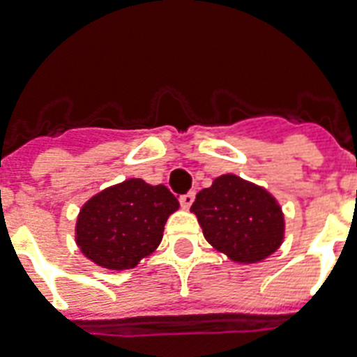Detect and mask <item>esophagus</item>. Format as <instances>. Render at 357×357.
Wrapping results in <instances>:
<instances>
[{"instance_id":"1","label":"esophagus","mask_w":357,"mask_h":357,"mask_svg":"<svg viewBox=\"0 0 357 357\" xmlns=\"http://www.w3.org/2000/svg\"><path fill=\"white\" fill-rule=\"evenodd\" d=\"M192 202H195V192H187V195L179 196V204L183 209H189L192 206Z\"/></svg>"}]
</instances>
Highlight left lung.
I'll return each mask as SVG.
<instances>
[{
    "instance_id": "8db88e82",
    "label": "left lung",
    "mask_w": 357,
    "mask_h": 357,
    "mask_svg": "<svg viewBox=\"0 0 357 357\" xmlns=\"http://www.w3.org/2000/svg\"><path fill=\"white\" fill-rule=\"evenodd\" d=\"M190 211L207 243L235 263H259L283 243L285 220L276 198L235 174L218 176L200 190Z\"/></svg>"
}]
</instances>
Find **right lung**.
Returning <instances> with one entry per match:
<instances>
[{"label":"right lung","instance_id":"add662e5","mask_svg":"<svg viewBox=\"0 0 357 357\" xmlns=\"http://www.w3.org/2000/svg\"><path fill=\"white\" fill-rule=\"evenodd\" d=\"M178 207V198L165 185L126 179L94 195L81 207L75 243L98 266L128 271L155 252L165 224Z\"/></svg>","mask_w":357,"mask_h":357}]
</instances>
